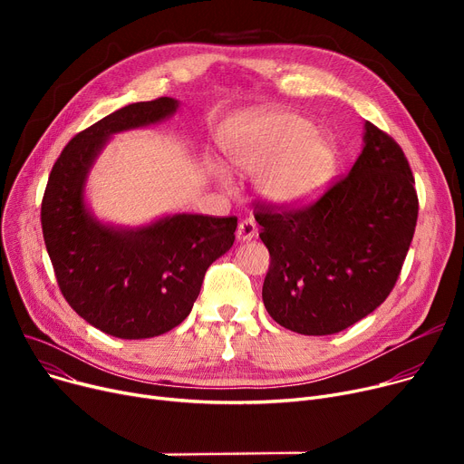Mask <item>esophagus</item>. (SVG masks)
<instances>
[{
    "mask_svg": "<svg viewBox=\"0 0 464 464\" xmlns=\"http://www.w3.org/2000/svg\"><path fill=\"white\" fill-rule=\"evenodd\" d=\"M256 233H257V226H256L254 219H242V222L237 227V238L240 242L252 240L256 237Z\"/></svg>",
    "mask_w": 464,
    "mask_h": 464,
    "instance_id": "esophagus-1",
    "label": "esophagus"
}]
</instances>
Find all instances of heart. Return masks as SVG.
Listing matches in <instances>:
<instances>
[{"instance_id": "obj_1", "label": "heart", "mask_w": 464, "mask_h": 464, "mask_svg": "<svg viewBox=\"0 0 464 464\" xmlns=\"http://www.w3.org/2000/svg\"><path fill=\"white\" fill-rule=\"evenodd\" d=\"M222 149L237 173L256 177L261 198L280 208L301 207L325 189L336 169V146L310 120L282 111H254L227 126ZM219 184L229 179L214 169Z\"/></svg>"}]
</instances>
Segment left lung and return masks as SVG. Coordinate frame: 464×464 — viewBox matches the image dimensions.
<instances>
[{
    "instance_id": "left-lung-1",
    "label": "left lung",
    "mask_w": 464,
    "mask_h": 464,
    "mask_svg": "<svg viewBox=\"0 0 464 464\" xmlns=\"http://www.w3.org/2000/svg\"><path fill=\"white\" fill-rule=\"evenodd\" d=\"M350 173L303 208L259 205L271 265L263 304L299 334H334L392 294L418 222V193L401 146L364 121Z\"/></svg>"
}]
</instances>
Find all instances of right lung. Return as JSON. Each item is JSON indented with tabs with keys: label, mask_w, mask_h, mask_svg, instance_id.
<instances>
[{
	"label": "right lung",
	"mask_w": 464,
	"mask_h": 464,
	"mask_svg": "<svg viewBox=\"0 0 464 464\" xmlns=\"http://www.w3.org/2000/svg\"><path fill=\"white\" fill-rule=\"evenodd\" d=\"M179 109L173 97L131 103L77 133L56 160L41 203V226L62 295L111 336L140 340L180 325L208 266L235 242L237 218L169 214L116 227L86 205L90 169L114 133L146 128Z\"/></svg>",
	"instance_id": "right-lung-1"
}]
</instances>
